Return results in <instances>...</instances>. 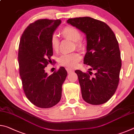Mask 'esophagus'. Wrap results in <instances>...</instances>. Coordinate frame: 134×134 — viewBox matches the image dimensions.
<instances>
[{"label":"esophagus","mask_w":134,"mask_h":134,"mask_svg":"<svg viewBox=\"0 0 134 134\" xmlns=\"http://www.w3.org/2000/svg\"><path fill=\"white\" fill-rule=\"evenodd\" d=\"M66 70H67L68 73H70V72L74 71L73 70H71V69H69V68H66Z\"/></svg>","instance_id":"34e87169"}]
</instances>
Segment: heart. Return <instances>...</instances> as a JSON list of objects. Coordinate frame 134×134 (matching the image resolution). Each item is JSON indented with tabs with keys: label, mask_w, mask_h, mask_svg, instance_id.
I'll return each mask as SVG.
<instances>
[{
	"label": "heart",
	"mask_w": 134,
	"mask_h": 134,
	"mask_svg": "<svg viewBox=\"0 0 134 134\" xmlns=\"http://www.w3.org/2000/svg\"><path fill=\"white\" fill-rule=\"evenodd\" d=\"M61 34L65 39H68L74 42V48L80 51H83L85 49V44L81 38V32L77 28L71 25L66 26L61 31ZM50 44L52 49L57 51L58 49L60 41L55 35H53L50 38ZM81 60V56L77 53L63 54L59 57L58 62L60 65L69 69L75 67L77 63Z\"/></svg>",
	"instance_id": "b5f03b06"
}]
</instances>
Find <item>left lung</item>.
Here are the masks:
<instances>
[{"label":"left lung","mask_w":134,"mask_h":134,"mask_svg":"<svg viewBox=\"0 0 134 134\" xmlns=\"http://www.w3.org/2000/svg\"><path fill=\"white\" fill-rule=\"evenodd\" d=\"M68 24L86 35L87 52L84 64L90 66L92 72L75 71L79 78L84 100L94 105L108 102L116 92L122 63L118 42L107 24L90 17L70 18Z\"/></svg>","instance_id":"obj_1"}]
</instances>
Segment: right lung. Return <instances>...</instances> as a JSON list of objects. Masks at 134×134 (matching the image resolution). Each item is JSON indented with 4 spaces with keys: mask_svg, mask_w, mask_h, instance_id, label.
I'll return each mask as SVG.
<instances>
[{
    "mask_svg": "<svg viewBox=\"0 0 134 134\" xmlns=\"http://www.w3.org/2000/svg\"><path fill=\"white\" fill-rule=\"evenodd\" d=\"M61 22L37 20L29 25L20 40L18 62L22 87L29 100L38 108L53 107L62 98V85L67 75L65 68L60 67L50 76L45 71L53 55L50 38Z\"/></svg>",
    "mask_w": 134,
    "mask_h": 134,
    "instance_id": "1",
    "label": "right lung"
}]
</instances>
